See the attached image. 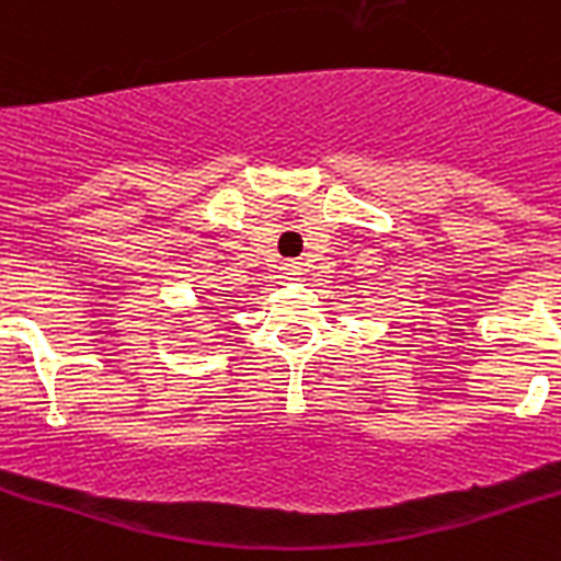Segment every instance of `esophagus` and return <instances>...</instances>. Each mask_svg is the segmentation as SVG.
Wrapping results in <instances>:
<instances>
[{
    "label": "esophagus",
    "mask_w": 561,
    "mask_h": 561,
    "mask_svg": "<svg viewBox=\"0 0 561 561\" xmlns=\"http://www.w3.org/2000/svg\"><path fill=\"white\" fill-rule=\"evenodd\" d=\"M282 279H299V265L296 262H285V265L279 267Z\"/></svg>",
    "instance_id": "obj_1"
}]
</instances>
